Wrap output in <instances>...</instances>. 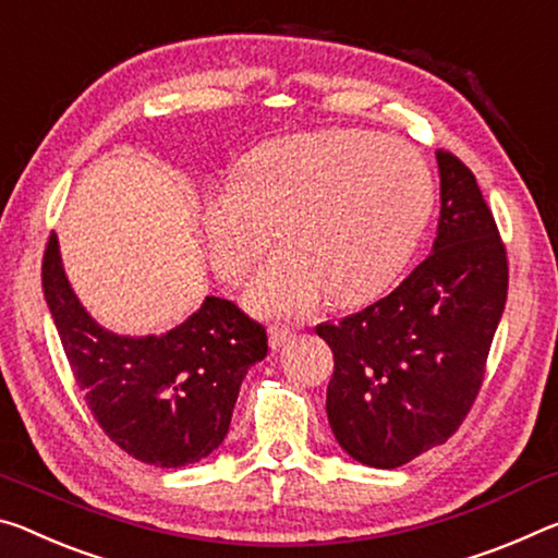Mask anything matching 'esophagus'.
I'll list each match as a JSON object with an SVG mask.
<instances>
[{
    "instance_id": "esophagus-1",
    "label": "esophagus",
    "mask_w": 558,
    "mask_h": 558,
    "mask_svg": "<svg viewBox=\"0 0 558 558\" xmlns=\"http://www.w3.org/2000/svg\"><path fill=\"white\" fill-rule=\"evenodd\" d=\"M291 339H294V328H289V326H274V328H269V345H271V351L284 349V345Z\"/></svg>"
}]
</instances>
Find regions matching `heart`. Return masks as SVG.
<instances>
[{"mask_svg":"<svg viewBox=\"0 0 558 558\" xmlns=\"http://www.w3.org/2000/svg\"><path fill=\"white\" fill-rule=\"evenodd\" d=\"M430 168L403 141L368 131L291 135L242 162L236 185L209 190L203 230L225 279L259 259L277 227L284 244L246 287L267 316L322 304L359 306L400 277L430 222Z\"/></svg>","mask_w":558,"mask_h":558,"instance_id":"b5f03b06","label":"heart"}]
</instances>
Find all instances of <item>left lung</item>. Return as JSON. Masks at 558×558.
<instances>
[{
  "mask_svg": "<svg viewBox=\"0 0 558 558\" xmlns=\"http://www.w3.org/2000/svg\"><path fill=\"white\" fill-rule=\"evenodd\" d=\"M440 222L433 254L396 291L339 324L326 415L355 462L392 470L447 442L477 398L507 304L509 267L472 170L437 150Z\"/></svg>",
  "mask_w": 558,
  "mask_h": 558,
  "instance_id": "obj_1",
  "label": "left lung"
}]
</instances>
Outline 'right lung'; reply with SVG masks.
I'll return each mask as SVG.
<instances>
[{
  "mask_svg": "<svg viewBox=\"0 0 558 558\" xmlns=\"http://www.w3.org/2000/svg\"><path fill=\"white\" fill-rule=\"evenodd\" d=\"M41 287L73 378L121 450L153 468H185L222 445L246 371L267 355L262 324L232 301L205 296L160 336L108 331L71 289L57 234L44 252Z\"/></svg>",
  "mask_w": 558,
  "mask_h": 558,
  "instance_id": "obj_1",
  "label": "right lung"
}]
</instances>
